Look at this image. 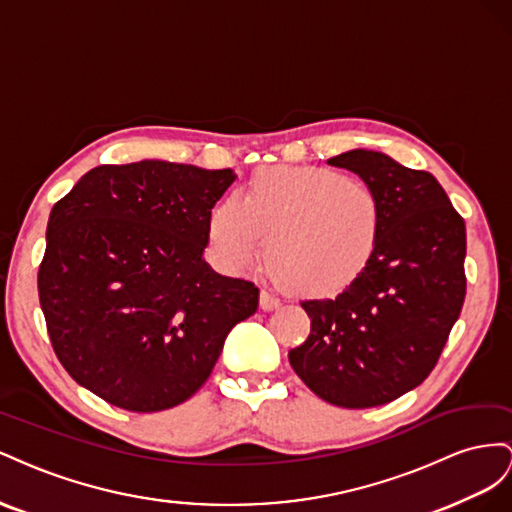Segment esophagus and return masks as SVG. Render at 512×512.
<instances>
[{
	"instance_id": "34e87169",
	"label": "esophagus",
	"mask_w": 512,
	"mask_h": 512,
	"mask_svg": "<svg viewBox=\"0 0 512 512\" xmlns=\"http://www.w3.org/2000/svg\"><path fill=\"white\" fill-rule=\"evenodd\" d=\"M259 306L264 311H274V309H279L281 306V300L276 298L274 294H270V291H266V289H261V294H259Z\"/></svg>"
}]
</instances>
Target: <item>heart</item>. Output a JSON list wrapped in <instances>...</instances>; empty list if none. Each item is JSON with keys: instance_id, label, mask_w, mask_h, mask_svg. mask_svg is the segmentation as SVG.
I'll list each match as a JSON object with an SVG mask.
<instances>
[{"instance_id": "b5f03b06", "label": "heart", "mask_w": 512, "mask_h": 512, "mask_svg": "<svg viewBox=\"0 0 512 512\" xmlns=\"http://www.w3.org/2000/svg\"><path fill=\"white\" fill-rule=\"evenodd\" d=\"M382 229L384 208L373 188L326 167L259 169L240 197L216 203L208 218L210 244L225 268H251L264 244L270 274L306 298L341 294L358 281Z\"/></svg>"}]
</instances>
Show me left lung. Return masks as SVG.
I'll return each instance as SVG.
<instances>
[{
    "instance_id": "obj_1",
    "label": "left lung",
    "mask_w": 512,
    "mask_h": 512,
    "mask_svg": "<svg viewBox=\"0 0 512 512\" xmlns=\"http://www.w3.org/2000/svg\"><path fill=\"white\" fill-rule=\"evenodd\" d=\"M379 195L384 229L371 266L334 300H306L311 334L289 364L319 399L347 410L420 386L465 300V223L431 173L373 150L328 160Z\"/></svg>"
}]
</instances>
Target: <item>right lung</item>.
<instances>
[{"label": "right lung", "mask_w": 512, "mask_h": 512, "mask_svg": "<svg viewBox=\"0 0 512 512\" xmlns=\"http://www.w3.org/2000/svg\"><path fill=\"white\" fill-rule=\"evenodd\" d=\"M231 169L167 160L100 165L55 203L38 296L55 356L77 384L128 412H160L206 384L259 289L203 251Z\"/></svg>", "instance_id": "add662e5"}]
</instances>
